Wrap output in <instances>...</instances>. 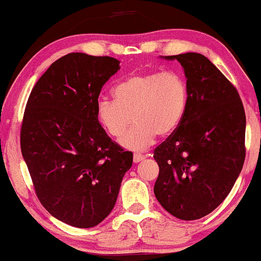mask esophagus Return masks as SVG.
I'll return each mask as SVG.
<instances>
[{
	"mask_svg": "<svg viewBox=\"0 0 261 261\" xmlns=\"http://www.w3.org/2000/svg\"><path fill=\"white\" fill-rule=\"evenodd\" d=\"M145 159H146V156L141 155V153H134V156H133V161H134V163L140 162V161H143V160H145Z\"/></svg>",
	"mask_w": 261,
	"mask_h": 261,
	"instance_id": "esophagus-1",
	"label": "esophagus"
}]
</instances>
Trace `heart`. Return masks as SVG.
I'll return each mask as SVG.
<instances>
[{"instance_id": "1", "label": "heart", "mask_w": 261, "mask_h": 261, "mask_svg": "<svg viewBox=\"0 0 261 261\" xmlns=\"http://www.w3.org/2000/svg\"><path fill=\"white\" fill-rule=\"evenodd\" d=\"M114 95L115 99L96 101V117L114 138L122 136L132 120L136 121L120 140L134 151L152 145L157 134L172 136L188 111L189 87L176 71L134 73L115 87Z\"/></svg>"}]
</instances>
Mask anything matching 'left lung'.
Instances as JSON below:
<instances>
[{"mask_svg": "<svg viewBox=\"0 0 261 261\" xmlns=\"http://www.w3.org/2000/svg\"><path fill=\"white\" fill-rule=\"evenodd\" d=\"M182 66L189 87L185 118L153 151V192L168 213L201 219L226 198L242 170L246 114L239 92L199 53L163 57Z\"/></svg>", "mask_w": 261, "mask_h": 261, "instance_id": "8db88e82", "label": "left lung"}]
</instances>
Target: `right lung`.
<instances>
[{
	"instance_id": "add662e5",
	"label": "right lung",
	"mask_w": 261,
	"mask_h": 261,
	"mask_svg": "<svg viewBox=\"0 0 261 261\" xmlns=\"http://www.w3.org/2000/svg\"><path fill=\"white\" fill-rule=\"evenodd\" d=\"M120 70L111 57L70 53L56 60L29 96L21 153L44 208L88 229L111 213L133 153L108 137L96 117L102 86Z\"/></svg>"
}]
</instances>
